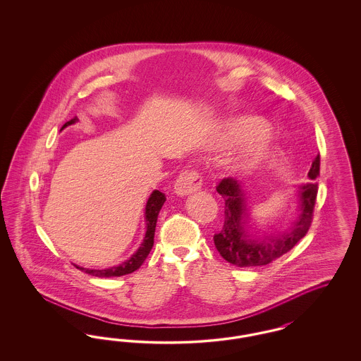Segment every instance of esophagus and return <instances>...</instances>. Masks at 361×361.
I'll return each instance as SVG.
<instances>
[{"label":"esophagus","mask_w":361,"mask_h":361,"mask_svg":"<svg viewBox=\"0 0 361 361\" xmlns=\"http://www.w3.org/2000/svg\"><path fill=\"white\" fill-rule=\"evenodd\" d=\"M202 183H203V180L199 173L196 171H187V172L181 173L178 176V178L176 180L174 192L178 196H187V195L196 192L197 189H200Z\"/></svg>","instance_id":"obj_1"}]
</instances>
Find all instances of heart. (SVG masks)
<instances>
[{"instance_id": "b5f03b06", "label": "heart", "mask_w": 361, "mask_h": 361, "mask_svg": "<svg viewBox=\"0 0 361 361\" xmlns=\"http://www.w3.org/2000/svg\"><path fill=\"white\" fill-rule=\"evenodd\" d=\"M216 146L242 147L228 158L233 172L255 171L280 152L275 137L269 134V124L257 115H238L219 123L214 133Z\"/></svg>"}]
</instances>
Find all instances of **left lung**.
Masks as SVG:
<instances>
[{
    "mask_svg": "<svg viewBox=\"0 0 361 361\" xmlns=\"http://www.w3.org/2000/svg\"><path fill=\"white\" fill-rule=\"evenodd\" d=\"M319 174V155L315 157L309 172V183L295 189L296 216L281 230L268 231L257 228V234L250 231V209L247 207V195L243 189L245 183L235 178H224L216 190L224 199V230L214 235V243L221 256L230 264L240 268L267 265L276 258L281 257L302 240L309 231L312 211L315 206L318 184L315 178Z\"/></svg>",
    "mask_w": 361,
    "mask_h": 361,
    "instance_id": "obj_1",
    "label": "left lung"
}]
</instances>
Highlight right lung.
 Masks as SVG:
<instances>
[{
    "mask_svg": "<svg viewBox=\"0 0 361 361\" xmlns=\"http://www.w3.org/2000/svg\"><path fill=\"white\" fill-rule=\"evenodd\" d=\"M78 121V118L75 116L74 119L66 121L63 124V128H66L70 124H74ZM166 202V196L165 193L159 192V190H153L150 197L147 199V203L145 207V222H146V234L143 237V240L140 243V246L137 247V252L126 259L124 262H121L116 267H111V268H105V269H90V268H84V267H78L74 264V267L82 272H85L87 275L96 276V277H115V276L128 275L133 274L134 271H137V268H140V265L145 262L146 257L149 256L153 245H154V233L155 226H157V218L158 214L161 211V208L164 206V203Z\"/></svg>",
    "mask_w": 361,
    "mask_h": 361,
    "instance_id": "obj_1",
    "label": "right lung"
}]
</instances>
